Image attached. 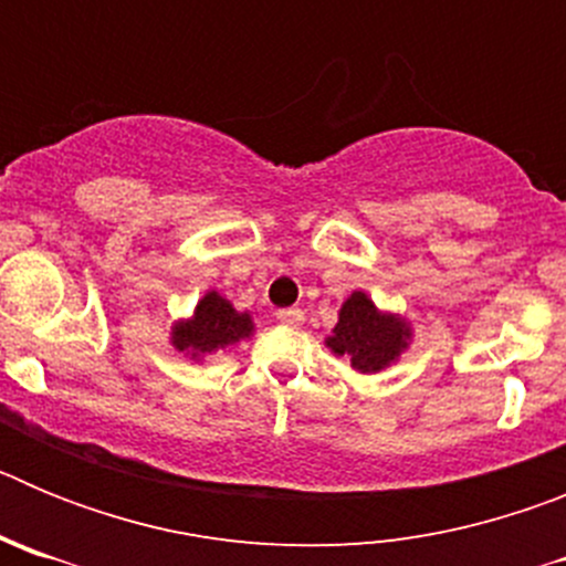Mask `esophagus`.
<instances>
[{
  "label": "esophagus",
  "instance_id": "esophagus-1",
  "mask_svg": "<svg viewBox=\"0 0 566 566\" xmlns=\"http://www.w3.org/2000/svg\"><path fill=\"white\" fill-rule=\"evenodd\" d=\"M277 319L283 326H300V323H303V312H300V308H280Z\"/></svg>",
  "mask_w": 566,
  "mask_h": 566
}]
</instances>
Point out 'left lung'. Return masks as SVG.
Wrapping results in <instances>:
<instances>
[{
	"mask_svg": "<svg viewBox=\"0 0 566 566\" xmlns=\"http://www.w3.org/2000/svg\"><path fill=\"white\" fill-rule=\"evenodd\" d=\"M411 343V326L402 317L379 312L365 292H354L339 308L337 326L326 345L337 357L352 359L359 374H377L397 363L399 354Z\"/></svg>",
	"mask_w": 566,
	"mask_h": 566,
	"instance_id": "8db88e82",
	"label": "left lung"
}]
</instances>
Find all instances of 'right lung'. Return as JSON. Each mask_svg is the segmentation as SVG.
<instances>
[{
    "instance_id": "obj_1",
    "label": "right lung",
    "mask_w": 566,
    "mask_h": 566,
    "mask_svg": "<svg viewBox=\"0 0 566 566\" xmlns=\"http://www.w3.org/2000/svg\"><path fill=\"white\" fill-rule=\"evenodd\" d=\"M252 332L254 323L247 312H238L218 292H207L195 306L192 317L172 326V345L192 359H201L203 354L221 352L240 339L252 337Z\"/></svg>"
}]
</instances>
